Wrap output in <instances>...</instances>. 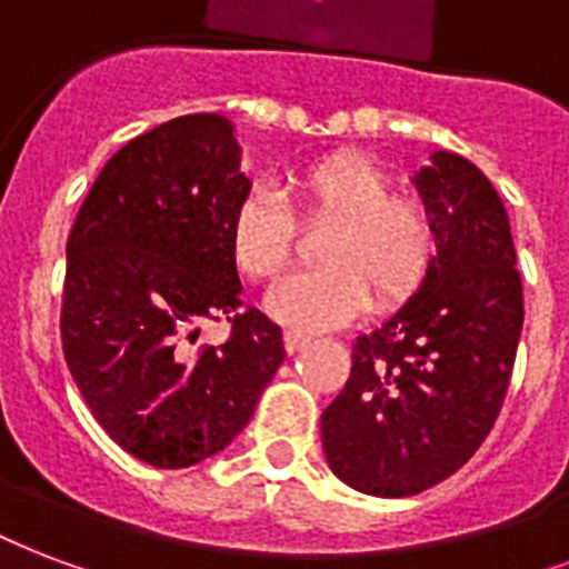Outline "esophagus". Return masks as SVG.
<instances>
[{"mask_svg":"<svg viewBox=\"0 0 569 569\" xmlns=\"http://www.w3.org/2000/svg\"><path fill=\"white\" fill-rule=\"evenodd\" d=\"M309 341H311L309 336H306V332H300V330H288V332H284V348H288L290 353H293V350L306 348Z\"/></svg>","mask_w":569,"mask_h":569,"instance_id":"1","label":"esophagus"}]
</instances>
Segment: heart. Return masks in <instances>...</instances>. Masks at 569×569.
<instances>
[{"label": "heart", "mask_w": 569, "mask_h": 569, "mask_svg": "<svg viewBox=\"0 0 569 569\" xmlns=\"http://www.w3.org/2000/svg\"><path fill=\"white\" fill-rule=\"evenodd\" d=\"M288 191L306 216L336 219L320 249L323 269L297 272L269 290L267 309L293 330H330L357 318L369 293L378 306L401 302L426 276L435 249L426 209L390 194V179L350 152L300 168ZM297 221L284 200L258 188L230 221L233 260L249 279H276L293 254Z\"/></svg>", "instance_id": "heart-1"}]
</instances>
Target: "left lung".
<instances>
[{"label": "left lung", "instance_id": "left-lung-1", "mask_svg": "<svg viewBox=\"0 0 569 569\" xmlns=\"http://www.w3.org/2000/svg\"><path fill=\"white\" fill-rule=\"evenodd\" d=\"M438 254L420 290L357 336L345 390L320 417L332 473L408 498L456 473L492 431L522 336L510 221L477 164L431 152L413 173Z\"/></svg>", "mask_w": 569, "mask_h": 569}]
</instances>
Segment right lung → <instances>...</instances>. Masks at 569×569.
I'll return each mask as SVG.
<instances>
[{"label": "right lung", "mask_w": 569, "mask_h": 569, "mask_svg": "<svg viewBox=\"0 0 569 569\" xmlns=\"http://www.w3.org/2000/svg\"><path fill=\"white\" fill-rule=\"evenodd\" d=\"M251 182L233 126L188 113L128 140L68 237L62 350L101 429L134 459L188 468L246 429L284 360L279 323L242 306L230 221ZM203 319L231 339L190 350Z\"/></svg>", "instance_id": "1"}]
</instances>
